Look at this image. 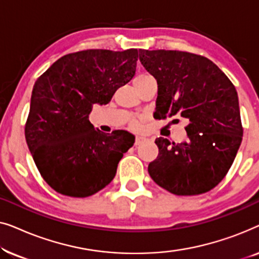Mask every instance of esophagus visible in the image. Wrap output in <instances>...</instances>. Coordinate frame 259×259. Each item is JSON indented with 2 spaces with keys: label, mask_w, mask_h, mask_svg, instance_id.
Returning <instances> with one entry per match:
<instances>
[{
  "label": "esophagus",
  "mask_w": 259,
  "mask_h": 259,
  "mask_svg": "<svg viewBox=\"0 0 259 259\" xmlns=\"http://www.w3.org/2000/svg\"><path fill=\"white\" fill-rule=\"evenodd\" d=\"M144 140H145V138H143V137H136V141H134V145L138 146V145H140Z\"/></svg>",
  "instance_id": "1"
}]
</instances>
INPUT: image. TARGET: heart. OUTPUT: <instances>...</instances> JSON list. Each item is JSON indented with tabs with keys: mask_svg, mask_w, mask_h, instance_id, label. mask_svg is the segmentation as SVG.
<instances>
[{
	"mask_svg": "<svg viewBox=\"0 0 259 259\" xmlns=\"http://www.w3.org/2000/svg\"><path fill=\"white\" fill-rule=\"evenodd\" d=\"M150 77H152V76L150 75V74H147V73H139L136 77H134L133 83L136 84V83H138V82H141V81H144V80H146V79H150ZM130 126L132 127L133 130H138V128H139V120L133 119L132 121H131Z\"/></svg>",
	"mask_w": 259,
	"mask_h": 259,
	"instance_id": "b5f03b06",
	"label": "heart"
}]
</instances>
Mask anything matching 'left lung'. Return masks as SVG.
Returning a JSON list of instances; mask_svg holds the SVG:
<instances>
[{"label":"left lung","instance_id":"obj_1","mask_svg":"<svg viewBox=\"0 0 259 259\" xmlns=\"http://www.w3.org/2000/svg\"><path fill=\"white\" fill-rule=\"evenodd\" d=\"M139 60L158 82L154 118L189 121L185 141L155 139L151 178L177 196L207 192L224 179L243 139L235 86L211 60L193 53L139 49Z\"/></svg>","mask_w":259,"mask_h":259}]
</instances>
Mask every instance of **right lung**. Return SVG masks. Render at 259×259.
I'll use <instances>...</instances> for the list:
<instances>
[{
	"label": "right lung",
	"instance_id": "1",
	"mask_svg": "<svg viewBox=\"0 0 259 259\" xmlns=\"http://www.w3.org/2000/svg\"><path fill=\"white\" fill-rule=\"evenodd\" d=\"M138 58L137 49L70 53L35 81L24 136L41 177L58 193L93 196L115 177L134 137L125 131L102 133L90 114L132 79Z\"/></svg>",
	"mask_w": 259,
	"mask_h": 259
}]
</instances>
